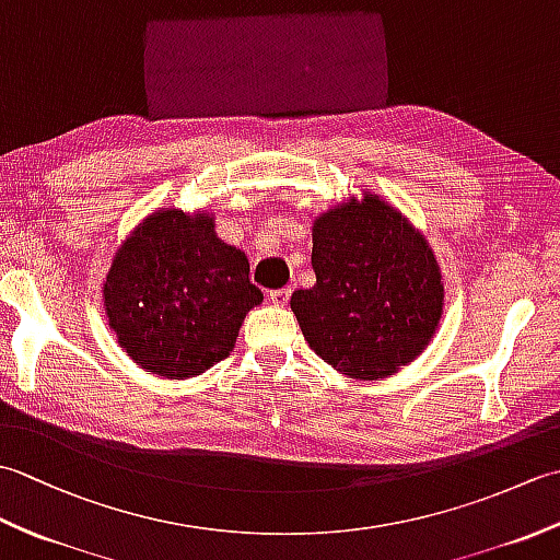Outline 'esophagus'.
I'll list each match as a JSON object with an SVG mask.
<instances>
[{
	"label": "esophagus",
	"instance_id": "34e87169",
	"mask_svg": "<svg viewBox=\"0 0 560 560\" xmlns=\"http://www.w3.org/2000/svg\"><path fill=\"white\" fill-rule=\"evenodd\" d=\"M291 299V289H279V291H269V303L273 305H289Z\"/></svg>",
	"mask_w": 560,
	"mask_h": 560
}]
</instances>
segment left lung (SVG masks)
<instances>
[{"label": "left lung", "mask_w": 560, "mask_h": 560, "mask_svg": "<svg viewBox=\"0 0 560 560\" xmlns=\"http://www.w3.org/2000/svg\"><path fill=\"white\" fill-rule=\"evenodd\" d=\"M317 283L291 295L305 341L335 371L377 380L411 363L443 315V277L425 237L365 192L313 223Z\"/></svg>", "instance_id": "8db88e82"}]
</instances>
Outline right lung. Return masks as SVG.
<instances>
[{
	"instance_id": "obj_1",
	"label": "right lung",
	"mask_w": 560,
	"mask_h": 560,
	"mask_svg": "<svg viewBox=\"0 0 560 560\" xmlns=\"http://www.w3.org/2000/svg\"><path fill=\"white\" fill-rule=\"evenodd\" d=\"M213 217L161 209L117 247L103 305L117 343L147 373L201 375L235 347L245 315L261 303L243 249L225 245Z\"/></svg>"
}]
</instances>
